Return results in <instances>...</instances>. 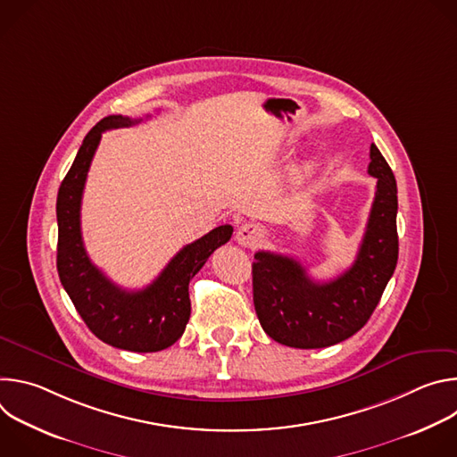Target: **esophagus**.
Masks as SVG:
<instances>
[{
    "label": "esophagus",
    "instance_id": "1",
    "mask_svg": "<svg viewBox=\"0 0 457 457\" xmlns=\"http://www.w3.org/2000/svg\"><path fill=\"white\" fill-rule=\"evenodd\" d=\"M264 238V229L260 228L258 224H242L237 231V242L242 245V247H254L256 244L262 242Z\"/></svg>",
    "mask_w": 457,
    "mask_h": 457
}]
</instances>
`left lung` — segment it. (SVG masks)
<instances>
[{
  "label": "left lung",
  "mask_w": 457,
  "mask_h": 457,
  "mask_svg": "<svg viewBox=\"0 0 457 457\" xmlns=\"http://www.w3.org/2000/svg\"><path fill=\"white\" fill-rule=\"evenodd\" d=\"M376 182L367 229L354 264L338 278L316 282L298 260L254 253L253 302L262 329L295 349H321L358 333L376 309L398 264V187L393 170L370 145Z\"/></svg>",
  "instance_id": "obj_1"
}]
</instances>
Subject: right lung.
Returning <instances> with one entry per match:
<instances>
[{
  "instance_id": "1",
  "label": "right lung",
  "mask_w": 457,
  "mask_h": 457,
  "mask_svg": "<svg viewBox=\"0 0 457 457\" xmlns=\"http://www.w3.org/2000/svg\"><path fill=\"white\" fill-rule=\"evenodd\" d=\"M141 120L108 115L87 134L57 191V273L83 321L99 340L124 351L157 353L182 337L191 312L189 280L210 254L231 238L233 228L219 226L184 245L161 275L139 291L115 286L92 264L81 235V199L94 154L106 129Z\"/></svg>"
}]
</instances>
